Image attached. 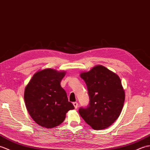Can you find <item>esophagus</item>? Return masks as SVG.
Here are the masks:
<instances>
[{
  "label": "esophagus",
  "instance_id": "1",
  "mask_svg": "<svg viewBox=\"0 0 150 150\" xmlns=\"http://www.w3.org/2000/svg\"><path fill=\"white\" fill-rule=\"evenodd\" d=\"M73 105H74L75 108H77L78 106V103L77 102H74V103H73Z\"/></svg>",
  "mask_w": 150,
  "mask_h": 150
}]
</instances>
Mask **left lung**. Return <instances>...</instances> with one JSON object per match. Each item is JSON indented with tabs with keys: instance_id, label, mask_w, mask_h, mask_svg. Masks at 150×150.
Wrapping results in <instances>:
<instances>
[{
	"instance_id": "left-lung-1",
	"label": "left lung",
	"mask_w": 150,
	"mask_h": 150,
	"mask_svg": "<svg viewBox=\"0 0 150 150\" xmlns=\"http://www.w3.org/2000/svg\"><path fill=\"white\" fill-rule=\"evenodd\" d=\"M89 96V104L80 107L81 117L94 129L109 127L119 117L124 105L125 94L121 79L115 73L102 65L83 72Z\"/></svg>"
}]
</instances>
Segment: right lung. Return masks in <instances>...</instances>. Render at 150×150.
<instances>
[{"label":"right lung","mask_w":150,"mask_h":150,"mask_svg":"<svg viewBox=\"0 0 150 150\" xmlns=\"http://www.w3.org/2000/svg\"><path fill=\"white\" fill-rule=\"evenodd\" d=\"M65 72L47 69L33 75L24 91L26 108L32 119L46 128L64 122L66 113L74 108L60 82Z\"/></svg>","instance_id":"obj_1"}]
</instances>
